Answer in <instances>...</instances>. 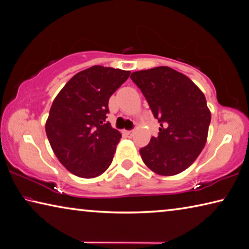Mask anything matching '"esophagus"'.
Masks as SVG:
<instances>
[{"instance_id": "esophagus-1", "label": "esophagus", "mask_w": 249, "mask_h": 249, "mask_svg": "<svg viewBox=\"0 0 249 249\" xmlns=\"http://www.w3.org/2000/svg\"><path fill=\"white\" fill-rule=\"evenodd\" d=\"M127 134L129 137H132L133 136V130H130V131H127Z\"/></svg>"}]
</instances>
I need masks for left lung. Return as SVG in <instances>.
I'll list each match as a JSON object with an SVG mask.
<instances>
[{
	"label": "left lung",
	"mask_w": 249,
	"mask_h": 249,
	"mask_svg": "<svg viewBox=\"0 0 249 249\" xmlns=\"http://www.w3.org/2000/svg\"><path fill=\"white\" fill-rule=\"evenodd\" d=\"M130 78L161 125L158 137L140 149L144 164L164 177L183 172L206 143L211 112L204 93L189 77L168 66L134 71Z\"/></svg>",
	"instance_id": "obj_1"
}]
</instances>
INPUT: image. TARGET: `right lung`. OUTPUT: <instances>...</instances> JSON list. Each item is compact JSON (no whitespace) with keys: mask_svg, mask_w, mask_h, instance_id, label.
<instances>
[{"mask_svg":"<svg viewBox=\"0 0 249 249\" xmlns=\"http://www.w3.org/2000/svg\"><path fill=\"white\" fill-rule=\"evenodd\" d=\"M129 76V71L92 66L72 77L53 101L45 130L71 173L91 178L111 164L121 133L106 120L108 101Z\"/></svg>","mask_w":249,"mask_h":249,"instance_id":"right-lung-1","label":"right lung"}]
</instances>
